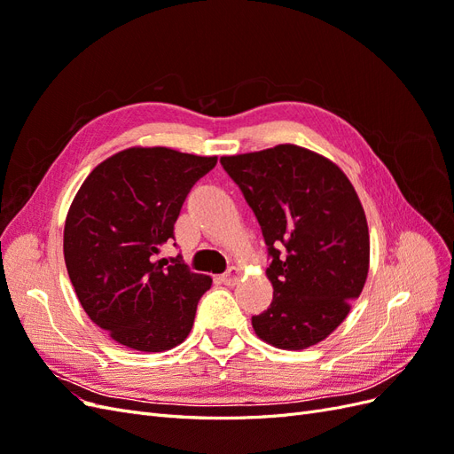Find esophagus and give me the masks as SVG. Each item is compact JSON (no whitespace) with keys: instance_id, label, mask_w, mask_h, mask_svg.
<instances>
[{"instance_id":"obj_1","label":"esophagus","mask_w":454,"mask_h":454,"mask_svg":"<svg viewBox=\"0 0 454 454\" xmlns=\"http://www.w3.org/2000/svg\"><path fill=\"white\" fill-rule=\"evenodd\" d=\"M239 277H240V269L239 267H229L223 274H222V282L227 284V286H232L239 282Z\"/></svg>"}]
</instances>
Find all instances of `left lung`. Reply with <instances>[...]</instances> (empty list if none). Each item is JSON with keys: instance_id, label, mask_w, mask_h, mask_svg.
<instances>
[{"instance_id": "1", "label": "left lung", "mask_w": 454, "mask_h": 454, "mask_svg": "<svg viewBox=\"0 0 454 454\" xmlns=\"http://www.w3.org/2000/svg\"><path fill=\"white\" fill-rule=\"evenodd\" d=\"M267 244L272 303L252 316L259 339L286 350L324 340L347 318L369 270V231L348 177L292 144L222 157Z\"/></svg>"}]
</instances>
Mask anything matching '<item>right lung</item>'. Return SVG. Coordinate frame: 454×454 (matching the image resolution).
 <instances>
[{
    "label": "right lung",
    "mask_w": 454,
    "mask_h": 454,
    "mask_svg": "<svg viewBox=\"0 0 454 454\" xmlns=\"http://www.w3.org/2000/svg\"><path fill=\"white\" fill-rule=\"evenodd\" d=\"M217 157L130 147L106 159L77 191L64 227V259L89 318L119 345L162 352L180 345L212 278L182 255L157 259L182 206ZM176 246V244H174Z\"/></svg>",
    "instance_id": "right-lung-1"
}]
</instances>
